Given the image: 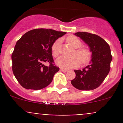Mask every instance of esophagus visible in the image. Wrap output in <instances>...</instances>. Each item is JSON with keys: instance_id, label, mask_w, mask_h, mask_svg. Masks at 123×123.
Here are the masks:
<instances>
[{"instance_id": "1", "label": "esophagus", "mask_w": 123, "mask_h": 123, "mask_svg": "<svg viewBox=\"0 0 123 123\" xmlns=\"http://www.w3.org/2000/svg\"><path fill=\"white\" fill-rule=\"evenodd\" d=\"M60 70L61 71L64 72V73H67V72L68 71L67 69H63V68H61Z\"/></svg>"}]
</instances>
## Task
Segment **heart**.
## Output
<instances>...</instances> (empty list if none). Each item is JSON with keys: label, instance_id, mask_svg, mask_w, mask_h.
Masks as SVG:
<instances>
[{"label": "heart", "instance_id": "b5f03b06", "mask_svg": "<svg viewBox=\"0 0 123 123\" xmlns=\"http://www.w3.org/2000/svg\"><path fill=\"white\" fill-rule=\"evenodd\" d=\"M67 42L73 48L75 49L79 48L75 50V54L79 56L74 55L70 58L65 56L60 57L56 61V64L58 66L63 69H69L79 66L81 63V61L83 64H86L90 61L91 52L89 49L86 48H79L82 46V43L79 38L74 36H69L67 38ZM60 39H57L55 41L52 45V54L54 57H57L60 54Z\"/></svg>", "mask_w": 123, "mask_h": 123}]
</instances>
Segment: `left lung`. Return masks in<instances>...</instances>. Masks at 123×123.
<instances>
[{"label": "left lung", "mask_w": 123, "mask_h": 123, "mask_svg": "<svg viewBox=\"0 0 123 123\" xmlns=\"http://www.w3.org/2000/svg\"><path fill=\"white\" fill-rule=\"evenodd\" d=\"M74 34L89 46L92 60L83 69L74 70L75 77L71 83L79 90H93L101 85L110 72L112 58L110 47L105 40L96 34L87 32H77Z\"/></svg>", "instance_id": "8db88e82"}]
</instances>
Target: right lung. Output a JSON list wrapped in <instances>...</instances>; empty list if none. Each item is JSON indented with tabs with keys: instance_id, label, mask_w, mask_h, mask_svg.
<instances>
[{
	"instance_id": "right-lung-1",
	"label": "right lung",
	"mask_w": 123,
	"mask_h": 123,
	"mask_svg": "<svg viewBox=\"0 0 123 123\" xmlns=\"http://www.w3.org/2000/svg\"><path fill=\"white\" fill-rule=\"evenodd\" d=\"M66 32L37 28L25 33L12 54V71L24 88L40 90L48 86L59 68L55 65L52 45ZM49 62L46 66L44 62Z\"/></svg>"
}]
</instances>
